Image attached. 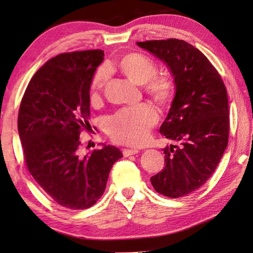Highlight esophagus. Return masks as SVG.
<instances>
[{
	"instance_id": "esophagus-1",
	"label": "esophagus",
	"mask_w": 253,
	"mask_h": 253,
	"mask_svg": "<svg viewBox=\"0 0 253 253\" xmlns=\"http://www.w3.org/2000/svg\"><path fill=\"white\" fill-rule=\"evenodd\" d=\"M138 152H139L138 149H124V150H122V154H124L125 157H127V156H131V155H135Z\"/></svg>"
}]
</instances>
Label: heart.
I'll return each instance as SVG.
<instances>
[{
	"label": "heart",
	"instance_id": "obj_1",
	"mask_svg": "<svg viewBox=\"0 0 253 253\" xmlns=\"http://www.w3.org/2000/svg\"><path fill=\"white\" fill-rule=\"evenodd\" d=\"M120 71L132 82L143 85L157 101L166 103L173 96L174 84L167 76H155L156 64L149 57L138 52H129L117 61ZM109 78L108 66L96 72L90 84V98L95 101ZM158 115L152 105L140 103L124 108L115 113L106 122V129L112 138L129 145H139L147 140L150 129L155 126Z\"/></svg>",
	"mask_w": 253,
	"mask_h": 253
}]
</instances>
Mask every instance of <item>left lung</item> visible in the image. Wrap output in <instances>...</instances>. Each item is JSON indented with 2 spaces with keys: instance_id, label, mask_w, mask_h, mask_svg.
Returning a JSON list of instances; mask_svg holds the SVG:
<instances>
[{
  "instance_id": "left-lung-1",
  "label": "left lung",
  "mask_w": 253,
  "mask_h": 253,
  "mask_svg": "<svg viewBox=\"0 0 253 253\" xmlns=\"http://www.w3.org/2000/svg\"><path fill=\"white\" fill-rule=\"evenodd\" d=\"M169 67L175 95L159 132L177 143L163 149L166 166L151 177L158 193L177 198L201 188L228 144L227 89L204 53L177 39L137 42Z\"/></svg>"
}]
</instances>
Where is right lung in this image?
Listing matches in <instances>:
<instances>
[{"label":"right lung","mask_w":253,"mask_h":253,"mask_svg":"<svg viewBox=\"0 0 253 253\" xmlns=\"http://www.w3.org/2000/svg\"><path fill=\"white\" fill-rule=\"evenodd\" d=\"M103 56L94 49L51 58L29 81L19 110L28 171L51 200L72 210L96 204L113 165L122 157L110 144L80 153V133L90 127V84Z\"/></svg>","instance_id":"right-lung-1"}]
</instances>
